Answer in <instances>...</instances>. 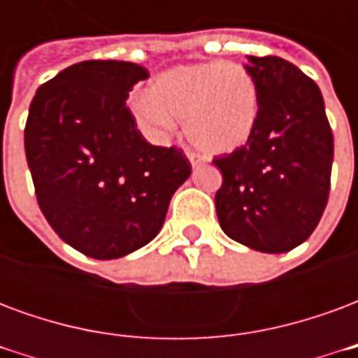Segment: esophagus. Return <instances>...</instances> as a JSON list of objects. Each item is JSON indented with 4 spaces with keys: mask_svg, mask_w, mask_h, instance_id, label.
Listing matches in <instances>:
<instances>
[{
    "mask_svg": "<svg viewBox=\"0 0 358 358\" xmlns=\"http://www.w3.org/2000/svg\"><path fill=\"white\" fill-rule=\"evenodd\" d=\"M187 159H189V163L194 164V166L205 163V157L199 155V153H194V151H187Z\"/></svg>",
    "mask_w": 358,
    "mask_h": 358,
    "instance_id": "1",
    "label": "esophagus"
}]
</instances>
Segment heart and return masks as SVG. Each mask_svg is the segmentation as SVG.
Masks as SVG:
<instances>
[{"label":"heart","mask_w":358,"mask_h":358,"mask_svg":"<svg viewBox=\"0 0 358 358\" xmlns=\"http://www.w3.org/2000/svg\"><path fill=\"white\" fill-rule=\"evenodd\" d=\"M136 120L149 134L164 136L174 118L195 148L222 155L248 140L259 115L255 80L236 63H187L157 74L148 97L132 103Z\"/></svg>","instance_id":"b5f03b06"}]
</instances>
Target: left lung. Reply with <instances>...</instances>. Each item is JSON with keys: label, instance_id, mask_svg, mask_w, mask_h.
<instances>
[{"label": "left lung", "instance_id": "left-lung-1", "mask_svg": "<svg viewBox=\"0 0 358 358\" xmlns=\"http://www.w3.org/2000/svg\"><path fill=\"white\" fill-rule=\"evenodd\" d=\"M248 61L259 115L245 145L213 159L222 172L218 222L238 243L285 253L315 232L326 209L334 134L313 78L276 55Z\"/></svg>", "mask_w": 358, "mask_h": 358}]
</instances>
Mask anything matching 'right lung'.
I'll use <instances>...</instances> for the list:
<instances>
[{"label":"right lung","instance_id":"obj_1","mask_svg":"<svg viewBox=\"0 0 358 358\" xmlns=\"http://www.w3.org/2000/svg\"><path fill=\"white\" fill-rule=\"evenodd\" d=\"M148 69L82 61L42 84L30 103L24 151L36 199L61 240L86 257L118 259L155 238L192 164L151 145L128 94Z\"/></svg>","mask_w":358,"mask_h":358}]
</instances>
